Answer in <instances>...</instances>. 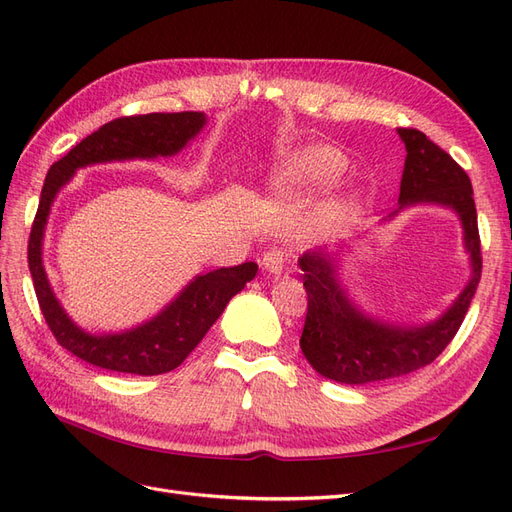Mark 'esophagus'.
<instances>
[{"instance_id": "34e87169", "label": "esophagus", "mask_w": 512, "mask_h": 512, "mask_svg": "<svg viewBox=\"0 0 512 512\" xmlns=\"http://www.w3.org/2000/svg\"><path fill=\"white\" fill-rule=\"evenodd\" d=\"M288 260V254L282 250V247H269L262 256V269H265L269 275H280L284 271V265Z\"/></svg>"}]
</instances>
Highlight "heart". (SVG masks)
Listing matches in <instances>:
<instances>
[{
    "label": "heart",
    "mask_w": 512,
    "mask_h": 512,
    "mask_svg": "<svg viewBox=\"0 0 512 512\" xmlns=\"http://www.w3.org/2000/svg\"><path fill=\"white\" fill-rule=\"evenodd\" d=\"M342 170L344 160L331 147H307L288 162L282 181L290 190H307L331 183Z\"/></svg>",
    "instance_id": "obj_1"
}]
</instances>
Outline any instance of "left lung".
I'll return each mask as SVG.
<instances>
[{
	"label": "left lung",
	"mask_w": 512,
	"mask_h": 512,
	"mask_svg": "<svg viewBox=\"0 0 512 512\" xmlns=\"http://www.w3.org/2000/svg\"><path fill=\"white\" fill-rule=\"evenodd\" d=\"M397 132L408 151L399 185V209L418 203L453 209L463 226L472 277L438 320L423 327H397L369 318L352 305L339 284L337 260L331 252L314 250L303 254L299 265L307 290V316L299 344L309 365L320 376L335 382H380L412 374L436 361L457 335L480 282L483 256L470 177L423 132L414 128H399Z\"/></svg>",
	"instance_id": "obj_1"
}]
</instances>
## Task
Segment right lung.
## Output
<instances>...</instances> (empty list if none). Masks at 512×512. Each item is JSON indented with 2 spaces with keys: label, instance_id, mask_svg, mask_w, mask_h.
I'll return each instance as SVG.
<instances>
[{
  "label": "right lung",
  "instance_id": "1",
  "mask_svg": "<svg viewBox=\"0 0 512 512\" xmlns=\"http://www.w3.org/2000/svg\"><path fill=\"white\" fill-rule=\"evenodd\" d=\"M205 123L207 117L194 111L119 117L83 138L64 158L55 162L46 175L27 245L29 271H32L42 316L57 344L85 363L121 371V374H166L188 359V354L220 318L226 303L241 292L247 282L254 280L258 271L256 262H243L239 267L196 275L175 301H170L156 318L147 320L141 327L123 333L91 335L68 318L64 307L55 299L42 265V239L51 205L76 170L113 160L175 156L203 130Z\"/></svg>",
  "mask_w": 512,
  "mask_h": 512
}]
</instances>
